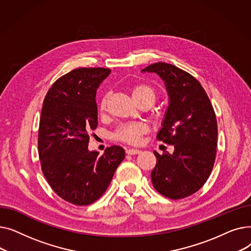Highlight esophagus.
<instances>
[{
  "mask_svg": "<svg viewBox=\"0 0 251 251\" xmlns=\"http://www.w3.org/2000/svg\"><path fill=\"white\" fill-rule=\"evenodd\" d=\"M141 151L137 150V149H129V150H126V153L127 154H130V155H133V154H138L140 153Z\"/></svg>",
  "mask_w": 251,
  "mask_h": 251,
  "instance_id": "obj_1",
  "label": "esophagus"
}]
</instances>
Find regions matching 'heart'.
Here are the masks:
<instances>
[{
    "instance_id": "heart-1",
    "label": "heart",
    "mask_w": 251,
    "mask_h": 251,
    "mask_svg": "<svg viewBox=\"0 0 251 251\" xmlns=\"http://www.w3.org/2000/svg\"><path fill=\"white\" fill-rule=\"evenodd\" d=\"M132 98L134 100H150L152 102L155 100L154 89L148 84H137L132 89ZM107 107V97H104L101 101L100 108L103 111ZM149 131V126L142 122H131L121 125L115 133V138L129 143V144H139L141 141V136L146 134Z\"/></svg>"
}]
</instances>
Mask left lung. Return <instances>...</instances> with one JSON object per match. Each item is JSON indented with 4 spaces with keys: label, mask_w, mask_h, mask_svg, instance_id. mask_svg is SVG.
I'll return each mask as SVG.
<instances>
[{
    "label": "left lung",
    "mask_w": 251,
    "mask_h": 251,
    "mask_svg": "<svg viewBox=\"0 0 251 251\" xmlns=\"http://www.w3.org/2000/svg\"><path fill=\"white\" fill-rule=\"evenodd\" d=\"M141 72L155 73L165 83L169 105L156 138L174 146L173 153L153 151V187L171 200L199 191L212 172L217 152L216 114L201 84L189 73L167 63H154Z\"/></svg>",
    "instance_id": "obj_1"
}]
</instances>
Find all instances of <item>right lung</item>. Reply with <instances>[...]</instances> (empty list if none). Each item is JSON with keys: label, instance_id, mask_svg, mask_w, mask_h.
I'll return each mask as SVG.
<instances>
[{"label": "right lung", "instance_id": "obj_1", "mask_svg": "<svg viewBox=\"0 0 251 251\" xmlns=\"http://www.w3.org/2000/svg\"><path fill=\"white\" fill-rule=\"evenodd\" d=\"M107 68H79L60 77L45 98L38 129V155L50 186L76 205L95 202L107 190L125 151L113 146L101 155L88 151L98 127L97 90Z\"/></svg>", "mask_w": 251, "mask_h": 251}]
</instances>
